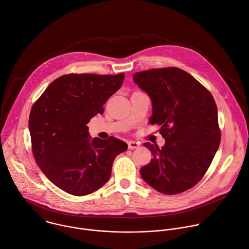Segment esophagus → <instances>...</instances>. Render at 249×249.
<instances>
[{"label": "esophagus", "instance_id": "obj_1", "mask_svg": "<svg viewBox=\"0 0 249 249\" xmlns=\"http://www.w3.org/2000/svg\"><path fill=\"white\" fill-rule=\"evenodd\" d=\"M127 145H128L129 150H133V149H136L139 147V143L135 142V141H128Z\"/></svg>", "mask_w": 249, "mask_h": 249}]
</instances>
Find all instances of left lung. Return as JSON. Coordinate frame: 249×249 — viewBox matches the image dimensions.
<instances>
[{
	"instance_id": "8db88e82",
	"label": "left lung",
	"mask_w": 249,
	"mask_h": 249,
	"mask_svg": "<svg viewBox=\"0 0 249 249\" xmlns=\"http://www.w3.org/2000/svg\"><path fill=\"white\" fill-rule=\"evenodd\" d=\"M133 81L153 103L149 123L160 126L165 144L149 142L153 159L140 169L151 187L165 195L183 193L200 181L221 140L217 106L211 93L177 67L137 72Z\"/></svg>"
}]
</instances>
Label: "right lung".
<instances>
[{
  "instance_id": "1",
  "label": "right lung",
  "mask_w": 249,
  "mask_h": 249,
  "mask_svg": "<svg viewBox=\"0 0 249 249\" xmlns=\"http://www.w3.org/2000/svg\"><path fill=\"white\" fill-rule=\"evenodd\" d=\"M124 74H67L54 80L29 116L35 160L55 186L74 196L97 191L111 176L115 158L127 144L111 136L89 139L90 119L122 86Z\"/></svg>"
}]
</instances>
